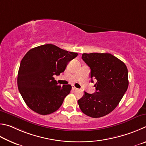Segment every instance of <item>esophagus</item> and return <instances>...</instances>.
Wrapping results in <instances>:
<instances>
[{
    "label": "esophagus",
    "instance_id": "obj_1",
    "mask_svg": "<svg viewBox=\"0 0 146 146\" xmlns=\"http://www.w3.org/2000/svg\"><path fill=\"white\" fill-rule=\"evenodd\" d=\"M72 89H73V90H77V88H76V87H75V86H74V85H72Z\"/></svg>",
    "mask_w": 146,
    "mask_h": 146
}]
</instances>
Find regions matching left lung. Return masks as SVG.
<instances>
[{
    "label": "left lung",
    "instance_id": "left-lung-1",
    "mask_svg": "<svg viewBox=\"0 0 146 146\" xmlns=\"http://www.w3.org/2000/svg\"><path fill=\"white\" fill-rule=\"evenodd\" d=\"M82 59L90 68L91 82L97 80L96 92L78 100L83 113L93 118L106 115L118 105L128 87V72L124 62L109 53H84Z\"/></svg>",
    "mask_w": 146,
    "mask_h": 146
}]
</instances>
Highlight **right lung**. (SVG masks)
<instances>
[{
    "instance_id": "right-lung-1",
    "label": "right lung",
    "mask_w": 146,
    "mask_h": 146,
    "mask_svg": "<svg viewBox=\"0 0 146 146\" xmlns=\"http://www.w3.org/2000/svg\"><path fill=\"white\" fill-rule=\"evenodd\" d=\"M78 54L52 44L38 46L25 54L20 63L17 84L30 109L45 115L60 108L72 86L58 85L54 76L63 72L68 63Z\"/></svg>"
}]
</instances>
